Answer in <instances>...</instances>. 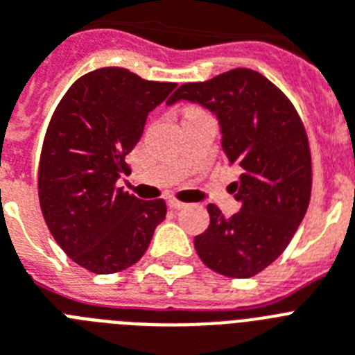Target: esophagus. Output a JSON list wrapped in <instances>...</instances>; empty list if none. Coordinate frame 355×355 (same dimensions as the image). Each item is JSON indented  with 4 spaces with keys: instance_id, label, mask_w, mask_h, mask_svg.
I'll return each mask as SVG.
<instances>
[{
    "instance_id": "1",
    "label": "esophagus",
    "mask_w": 355,
    "mask_h": 355,
    "mask_svg": "<svg viewBox=\"0 0 355 355\" xmlns=\"http://www.w3.org/2000/svg\"><path fill=\"white\" fill-rule=\"evenodd\" d=\"M168 207L174 210H181V209H184L187 205H184L183 201H178V199H168Z\"/></svg>"
}]
</instances>
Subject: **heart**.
Returning <instances> with one entry per match:
<instances>
[{"mask_svg": "<svg viewBox=\"0 0 355 355\" xmlns=\"http://www.w3.org/2000/svg\"><path fill=\"white\" fill-rule=\"evenodd\" d=\"M190 110H198V108H194V107H190V108H187V112H190Z\"/></svg>", "mask_w": 355, "mask_h": 355, "instance_id": "1", "label": "heart"}]
</instances>
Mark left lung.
<instances>
[{
  "mask_svg": "<svg viewBox=\"0 0 355 355\" xmlns=\"http://www.w3.org/2000/svg\"><path fill=\"white\" fill-rule=\"evenodd\" d=\"M180 99L218 116L225 156L243 171L232 183L241 210L227 219L210 203V225L194 237L196 252L221 276H256L285 252L309 209L312 157L303 121L285 94L250 69L181 85L168 105Z\"/></svg>",
  "mask_w": 355,
  "mask_h": 355,
  "instance_id": "8db88e82",
  "label": "left lung"
}]
</instances>
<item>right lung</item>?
I'll use <instances>...</instances> for the list:
<instances>
[{
    "instance_id": "1",
    "label": "right lung",
    "mask_w": 355,
    "mask_h": 355,
    "mask_svg": "<svg viewBox=\"0 0 355 355\" xmlns=\"http://www.w3.org/2000/svg\"><path fill=\"white\" fill-rule=\"evenodd\" d=\"M174 89L103 67L76 79L52 114L37 171L40 207L55 243L85 270L114 274L137 263L165 219L163 199L143 201L116 181L130 172L125 156L148 112Z\"/></svg>"
}]
</instances>
